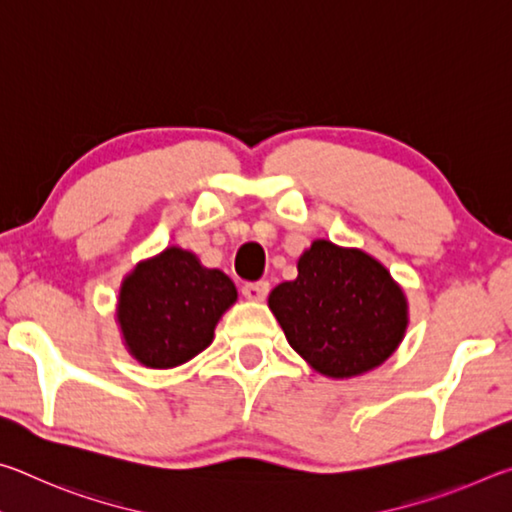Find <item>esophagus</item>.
Segmentation results:
<instances>
[{
    "label": "esophagus",
    "instance_id": "34e87169",
    "mask_svg": "<svg viewBox=\"0 0 512 512\" xmlns=\"http://www.w3.org/2000/svg\"><path fill=\"white\" fill-rule=\"evenodd\" d=\"M241 293H244V298L253 300V302H262L268 293V282H248L241 287Z\"/></svg>",
    "mask_w": 512,
    "mask_h": 512
}]
</instances>
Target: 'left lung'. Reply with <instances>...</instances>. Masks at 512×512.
Instances as JSON below:
<instances>
[{"mask_svg": "<svg viewBox=\"0 0 512 512\" xmlns=\"http://www.w3.org/2000/svg\"><path fill=\"white\" fill-rule=\"evenodd\" d=\"M287 341L311 368L334 379L384 363L402 343L409 305L386 266L357 248L316 239L298 277L268 296Z\"/></svg>", "mask_w": 512, "mask_h": 512, "instance_id": "left-lung-1", "label": "left lung"}]
</instances>
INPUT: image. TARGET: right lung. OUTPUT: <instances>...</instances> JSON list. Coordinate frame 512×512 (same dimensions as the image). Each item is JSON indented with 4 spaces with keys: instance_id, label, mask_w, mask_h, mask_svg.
<instances>
[{
    "instance_id": "1",
    "label": "right lung",
    "mask_w": 512,
    "mask_h": 512,
    "mask_svg": "<svg viewBox=\"0 0 512 512\" xmlns=\"http://www.w3.org/2000/svg\"><path fill=\"white\" fill-rule=\"evenodd\" d=\"M235 300L228 275L171 246L124 277L117 320L137 361L146 368H176L212 343L216 323Z\"/></svg>"
}]
</instances>
